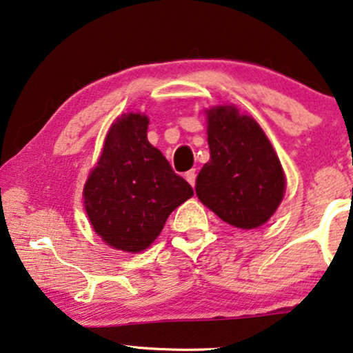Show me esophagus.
<instances>
[{"mask_svg": "<svg viewBox=\"0 0 353 353\" xmlns=\"http://www.w3.org/2000/svg\"><path fill=\"white\" fill-rule=\"evenodd\" d=\"M185 178H186V181H188L189 185H191L192 188L196 186V170H189V172H186Z\"/></svg>", "mask_w": 353, "mask_h": 353, "instance_id": "34e87169", "label": "esophagus"}]
</instances>
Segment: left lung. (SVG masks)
I'll return each instance as SVG.
<instances>
[{"mask_svg":"<svg viewBox=\"0 0 353 353\" xmlns=\"http://www.w3.org/2000/svg\"><path fill=\"white\" fill-rule=\"evenodd\" d=\"M210 161L196 180L203 205L240 229L263 226L285 194V173L279 156L252 116L234 105L207 110Z\"/></svg>","mask_w":353,"mask_h":353,"instance_id":"8db88e82","label":"left lung"}]
</instances>
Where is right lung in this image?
Wrapping results in <instances>:
<instances>
[{
  "label": "right lung",
  "mask_w": 353,
  "mask_h": 353,
  "mask_svg": "<svg viewBox=\"0 0 353 353\" xmlns=\"http://www.w3.org/2000/svg\"><path fill=\"white\" fill-rule=\"evenodd\" d=\"M148 124L141 113L117 117L83 192L94 231L110 247L129 253L150 247L168 214L194 194L148 141Z\"/></svg>",
  "instance_id": "add662e5"
}]
</instances>
